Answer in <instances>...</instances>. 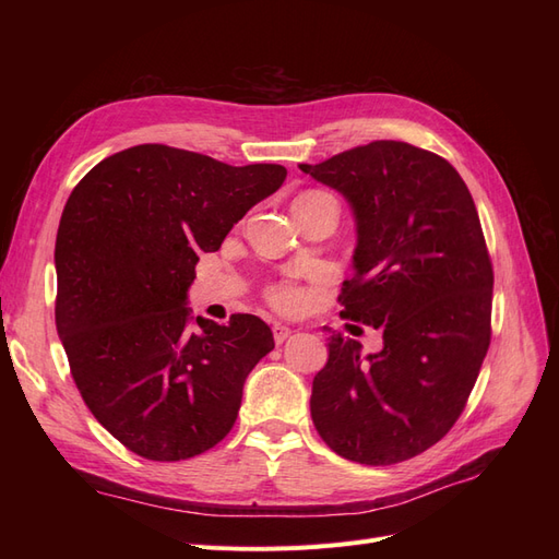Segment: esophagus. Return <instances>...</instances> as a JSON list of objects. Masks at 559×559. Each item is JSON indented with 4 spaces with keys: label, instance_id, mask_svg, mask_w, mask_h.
Segmentation results:
<instances>
[{
    "label": "esophagus",
    "instance_id": "34e87169",
    "mask_svg": "<svg viewBox=\"0 0 559 559\" xmlns=\"http://www.w3.org/2000/svg\"><path fill=\"white\" fill-rule=\"evenodd\" d=\"M289 335H292V329H289V326H282V324H275V326H273V337H275L277 345H282Z\"/></svg>",
    "mask_w": 559,
    "mask_h": 559
}]
</instances>
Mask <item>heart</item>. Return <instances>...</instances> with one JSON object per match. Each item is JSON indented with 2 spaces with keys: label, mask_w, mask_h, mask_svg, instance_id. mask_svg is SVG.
I'll return each mask as SVG.
<instances>
[{
  "label": "heart",
  "mask_w": 559,
  "mask_h": 559,
  "mask_svg": "<svg viewBox=\"0 0 559 559\" xmlns=\"http://www.w3.org/2000/svg\"><path fill=\"white\" fill-rule=\"evenodd\" d=\"M321 198H333V195H329L326 191L312 189V191L300 193L294 200V207L296 205H306V202H312V200H321ZM302 298H306V296H302L300 286H296L294 282H280V284L270 286V289H267V300L273 302V306L277 310H282V312H296L302 306Z\"/></svg>",
  "instance_id": "obj_1"
}]
</instances>
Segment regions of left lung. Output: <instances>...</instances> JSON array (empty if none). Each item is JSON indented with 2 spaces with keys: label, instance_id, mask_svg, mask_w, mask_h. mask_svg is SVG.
<instances>
[{
  "label": "left lung",
  "instance_id": "8db88e82",
  "mask_svg": "<svg viewBox=\"0 0 559 559\" xmlns=\"http://www.w3.org/2000/svg\"><path fill=\"white\" fill-rule=\"evenodd\" d=\"M341 191L357 218L341 317L382 329L384 347L333 333L312 382L324 443L349 462L389 466L429 450L460 419L492 337V286L478 210L454 167L413 144L378 140L300 165Z\"/></svg>",
  "mask_w": 559,
  "mask_h": 559
}]
</instances>
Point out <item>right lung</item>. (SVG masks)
Masks as SVG:
<instances>
[{"mask_svg": "<svg viewBox=\"0 0 559 559\" xmlns=\"http://www.w3.org/2000/svg\"><path fill=\"white\" fill-rule=\"evenodd\" d=\"M286 179V167H233L165 144L97 163L62 210L56 326L88 411L154 462L191 460L233 429L251 368L275 347L253 314L198 317L186 292L200 251Z\"/></svg>", "mask_w": 559, "mask_h": 559, "instance_id": "right-lung-1", "label": "right lung"}]
</instances>
